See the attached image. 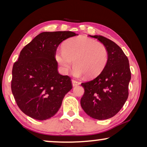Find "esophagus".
Returning a JSON list of instances; mask_svg holds the SVG:
<instances>
[{
  "instance_id": "1",
  "label": "esophagus",
  "mask_w": 147,
  "mask_h": 147,
  "mask_svg": "<svg viewBox=\"0 0 147 147\" xmlns=\"http://www.w3.org/2000/svg\"><path fill=\"white\" fill-rule=\"evenodd\" d=\"M72 84H73V86H79L80 84V82L79 81H77V80H72Z\"/></svg>"
}]
</instances>
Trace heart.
<instances>
[{
	"instance_id": "obj_1",
	"label": "heart",
	"mask_w": 147,
	"mask_h": 147,
	"mask_svg": "<svg viewBox=\"0 0 147 147\" xmlns=\"http://www.w3.org/2000/svg\"><path fill=\"white\" fill-rule=\"evenodd\" d=\"M56 61L64 73L73 63V74L88 78L98 76L105 68L108 60L107 48L101 42L85 36L71 38L63 44V49L55 52Z\"/></svg>"
}]
</instances>
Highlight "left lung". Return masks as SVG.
<instances>
[{"label": "left lung", "instance_id": "obj_1", "mask_svg": "<svg viewBox=\"0 0 147 147\" xmlns=\"http://www.w3.org/2000/svg\"><path fill=\"white\" fill-rule=\"evenodd\" d=\"M90 37L96 38L106 46L108 60L98 77L82 83L84 94L80 104L90 117L106 120L115 116L127 100L131 72L128 57L117 44L101 35Z\"/></svg>", "mask_w": 147, "mask_h": 147}]
</instances>
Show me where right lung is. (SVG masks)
<instances>
[{"label": "right lung", "mask_w": 147, "mask_h": 147, "mask_svg": "<svg viewBox=\"0 0 147 147\" xmlns=\"http://www.w3.org/2000/svg\"><path fill=\"white\" fill-rule=\"evenodd\" d=\"M71 31L43 32L25 45L12 70L11 90L15 102L26 115L45 120L57 113L71 90V78L57 71V48Z\"/></svg>", "instance_id": "obj_1"}]
</instances>
